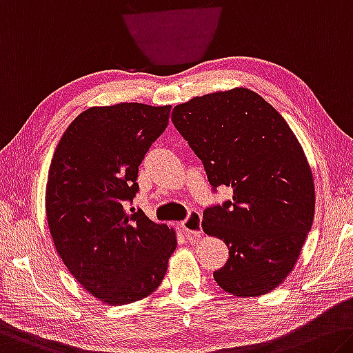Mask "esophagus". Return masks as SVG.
<instances>
[{
    "label": "esophagus",
    "mask_w": 353,
    "mask_h": 353,
    "mask_svg": "<svg viewBox=\"0 0 353 353\" xmlns=\"http://www.w3.org/2000/svg\"><path fill=\"white\" fill-rule=\"evenodd\" d=\"M201 223H203V215L199 212H192L185 220L181 223L182 231L185 232L188 237H199L201 232H203V228H201Z\"/></svg>",
    "instance_id": "esophagus-1"
}]
</instances>
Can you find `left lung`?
I'll use <instances>...</instances> for the list:
<instances>
[{
  "label": "left lung",
  "mask_w": 353,
  "mask_h": 353,
  "mask_svg": "<svg viewBox=\"0 0 353 353\" xmlns=\"http://www.w3.org/2000/svg\"><path fill=\"white\" fill-rule=\"evenodd\" d=\"M171 119L210 185L232 188L231 201L203 215V231L229 250L216 284L236 297L272 292L294 270L314 220V179L297 137L248 88L193 97Z\"/></svg>",
  "instance_id": "obj_1"
}]
</instances>
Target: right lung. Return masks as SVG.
<instances>
[{
  "mask_svg": "<svg viewBox=\"0 0 353 353\" xmlns=\"http://www.w3.org/2000/svg\"><path fill=\"white\" fill-rule=\"evenodd\" d=\"M171 105L91 106L67 127L50 163L46 214L67 270L106 305L149 297L176 251L174 228L127 209L138 166L168 125Z\"/></svg>",
  "mask_w": 353,
  "mask_h": 353,
  "instance_id": "add662e5",
  "label": "right lung"
}]
</instances>
